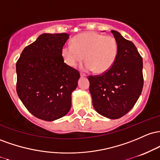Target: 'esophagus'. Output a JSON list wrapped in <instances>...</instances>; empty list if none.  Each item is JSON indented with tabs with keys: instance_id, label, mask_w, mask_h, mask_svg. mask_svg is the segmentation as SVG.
<instances>
[{
	"instance_id": "1",
	"label": "esophagus",
	"mask_w": 160,
	"mask_h": 160,
	"mask_svg": "<svg viewBox=\"0 0 160 160\" xmlns=\"http://www.w3.org/2000/svg\"><path fill=\"white\" fill-rule=\"evenodd\" d=\"M80 76H81V77H85V76H86V75H85V74H84V73L81 72V73H80Z\"/></svg>"
}]
</instances>
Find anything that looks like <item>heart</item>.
Here are the masks:
<instances>
[{
  "mask_svg": "<svg viewBox=\"0 0 160 160\" xmlns=\"http://www.w3.org/2000/svg\"><path fill=\"white\" fill-rule=\"evenodd\" d=\"M118 51V43L114 37L88 32L75 36L72 44H64L62 56L66 63L72 67L82 62L85 57V69L103 73L113 65Z\"/></svg>",
  "mask_w": 160,
  "mask_h": 160,
  "instance_id": "heart-1",
  "label": "heart"
}]
</instances>
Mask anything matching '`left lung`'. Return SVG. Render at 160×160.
I'll use <instances>...</instances> for the list:
<instances>
[{"mask_svg": "<svg viewBox=\"0 0 160 160\" xmlns=\"http://www.w3.org/2000/svg\"><path fill=\"white\" fill-rule=\"evenodd\" d=\"M118 43V55L112 67L103 74L89 75V91L95 110L111 119L131 110L143 89V61L137 48L119 32L112 30Z\"/></svg>", "mask_w": 160, "mask_h": 160, "instance_id": "1", "label": "left lung"}]
</instances>
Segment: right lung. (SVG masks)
Masks as SVG:
<instances>
[{
  "label": "right lung",
  "instance_id": "right-lung-1",
  "mask_svg": "<svg viewBox=\"0 0 160 160\" xmlns=\"http://www.w3.org/2000/svg\"><path fill=\"white\" fill-rule=\"evenodd\" d=\"M66 33L41 35L24 48L17 65V91L23 105L38 119L53 121L68 113L79 72L64 62Z\"/></svg>",
  "mask_w": 160,
  "mask_h": 160
}]
</instances>
